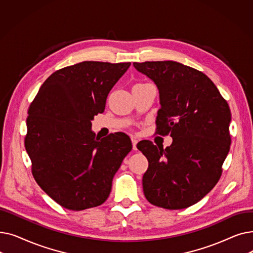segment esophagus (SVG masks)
Returning <instances> with one entry per match:
<instances>
[{"label": "esophagus", "mask_w": 253, "mask_h": 253, "mask_svg": "<svg viewBox=\"0 0 253 253\" xmlns=\"http://www.w3.org/2000/svg\"><path fill=\"white\" fill-rule=\"evenodd\" d=\"M131 140H132V147H133V150H134V151H136V150H137V148H136V144H137L138 140H137L136 138H134V137H132V138H131Z\"/></svg>", "instance_id": "34e87169"}]
</instances>
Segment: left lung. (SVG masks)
<instances>
[{
	"label": "left lung",
	"instance_id": "obj_1",
	"mask_svg": "<svg viewBox=\"0 0 253 253\" xmlns=\"http://www.w3.org/2000/svg\"><path fill=\"white\" fill-rule=\"evenodd\" d=\"M133 65L159 89L156 133L173 139L166 149L149 140L137 143L149 161L143 194L158 207L187 208L200 201L221 176L231 145L229 104L214 83L191 66L172 60Z\"/></svg>",
	"mask_w": 253,
	"mask_h": 253
}]
</instances>
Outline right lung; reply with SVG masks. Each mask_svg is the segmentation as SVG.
I'll list each match as a JSON object with an SVG mask.
<instances>
[{"label":"right lung","mask_w":253,"mask_h":253,"mask_svg":"<svg viewBox=\"0 0 253 253\" xmlns=\"http://www.w3.org/2000/svg\"><path fill=\"white\" fill-rule=\"evenodd\" d=\"M130 62L83 61L53 73L31 103L24 145L34 178L60 206L101 205L114 175L132 150L122 132L97 138L91 121Z\"/></svg>","instance_id":"right-lung-1"}]
</instances>
